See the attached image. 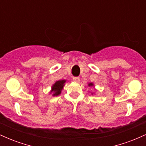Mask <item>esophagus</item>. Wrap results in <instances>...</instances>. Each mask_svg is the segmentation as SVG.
Returning <instances> with one entry per match:
<instances>
[{
  "label": "esophagus",
  "mask_w": 146,
  "mask_h": 146,
  "mask_svg": "<svg viewBox=\"0 0 146 146\" xmlns=\"http://www.w3.org/2000/svg\"><path fill=\"white\" fill-rule=\"evenodd\" d=\"M73 81L75 82H79L80 81V78H78V77H74V78H73Z\"/></svg>",
  "instance_id": "esophagus-1"
}]
</instances>
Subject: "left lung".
I'll list each match as a JSON object with an SVG mask.
<instances>
[{
	"instance_id": "8db88e82",
	"label": "left lung",
	"mask_w": 146,
	"mask_h": 146,
	"mask_svg": "<svg viewBox=\"0 0 146 146\" xmlns=\"http://www.w3.org/2000/svg\"><path fill=\"white\" fill-rule=\"evenodd\" d=\"M93 86V83H89L88 84V86ZM93 94V93H92Z\"/></svg>"
}]
</instances>
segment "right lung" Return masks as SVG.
I'll list each match as a JSON object with an SVG mask.
<instances>
[{"label": "right lung", "mask_w": 146, "mask_h": 146, "mask_svg": "<svg viewBox=\"0 0 146 146\" xmlns=\"http://www.w3.org/2000/svg\"><path fill=\"white\" fill-rule=\"evenodd\" d=\"M66 82V80H59L55 82L54 84L51 87V93H53V96H58L61 93L62 90L64 83Z\"/></svg>", "instance_id": "right-lung-1"}]
</instances>
